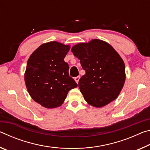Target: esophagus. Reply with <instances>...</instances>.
I'll list each match as a JSON object with an SVG mask.
<instances>
[{"label":"esophagus","instance_id":"1","mask_svg":"<svg viewBox=\"0 0 150 150\" xmlns=\"http://www.w3.org/2000/svg\"><path fill=\"white\" fill-rule=\"evenodd\" d=\"M79 79H80V77L79 76H77V77H75V81H76V83H79Z\"/></svg>","mask_w":150,"mask_h":150}]
</instances>
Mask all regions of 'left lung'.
I'll return each mask as SVG.
<instances>
[{
    "mask_svg": "<svg viewBox=\"0 0 150 150\" xmlns=\"http://www.w3.org/2000/svg\"><path fill=\"white\" fill-rule=\"evenodd\" d=\"M71 51L85 71L79 81L85 100L98 108L115 100L126 79L125 65L118 53L110 45L96 39L75 45Z\"/></svg>",
    "mask_w": 150,
    "mask_h": 150,
    "instance_id": "obj_1",
    "label": "left lung"
}]
</instances>
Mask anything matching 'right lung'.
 I'll use <instances>...</instances> for the list:
<instances>
[{"mask_svg":"<svg viewBox=\"0 0 150 150\" xmlns=\"http://www.w3.org/2000/svg\"><path fill=\"white\" fill-rule=\"evenodd\" d=\"M69 48L57 42H48L40 45L28 60L24 75L28 91L33 100L45 108L62 105L69 91L77 87L64 61Z\"/></svg>","mask_w":150,"mask_h":150,"instance_id":"1","label":"right lung"}]
</instances>
